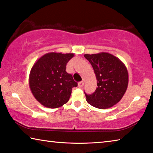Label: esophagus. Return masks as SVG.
Here are the masks:
<instances>
[{"label": "esophagus", "instance_id": "34e87169", "mask_svg": "<svg viewBox=\"0 0 153 153\" xmlns=\"http://www.w3.org/2000/svg\"><path fill=\"white\" fill-rule=\"evenodd\" d=\"M83 86H84V82L81 81L79 82H78V86L79 88H82Z\"/></svg>", "mask_w": 153, "mask_h": 153}]
</instances>
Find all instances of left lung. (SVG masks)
<instances>
[{
  "mask_svg": "<svg viewBox=\"0 0 153 153\" xmlns=\"http://www.w3.org/2000/svg\"><path fill=\"white\" fill-rule=\"evenodd\" d=\"M84 56L92 65L97 86L93 94L84 93L86 102L100 109L115 105L124 96L128 84L126 67L117 57L106 52Z\"/></svg>",
  "mask_w": 153,
  "mask_h": 153,
  "instance_id": "1",
  "label": "left lung"
}]
</instances>
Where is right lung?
Instances as JSON below:
<instances>
[{
  "label": "right lung",
  "mask_w": 153,
  "mask_h": 153,
  "mask_svg": "<svg viewBox=\"0 0 153 153\" xmlns=\"http://www.w3.org/2000/svg\"><path fill=\"white\" fill-rule=\"evenodd\" d=\"M74 53L50 52L34 63L29 77V87L36 100L47 108L63 106L70 98L77 83L66 71L67 62Z\"/></svg>",
  "instance_id": "1"
}]
</instances>
